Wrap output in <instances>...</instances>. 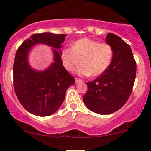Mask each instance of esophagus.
I'll list each match as a JSON object with an SVG mask.
<instances>
[{"label":"esophagus","mask_w":151,"mask_h":151,"mask_svg":"<svg viewBox=\"0 0 151 151\" xmlns=\"http://www.w3.org/2000/svg\"><path fill=\"white\" fill-rule=\"evenodd\" d=\"M75 81L76 83H77V82H79V81H82V80L80 79H79V78H75Z\"/></svg>","instance_id":"esophagus-1"}]
</instances>
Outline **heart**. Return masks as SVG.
I'll return each mask as SVG.
<instances>
[{"instance_id":"1","label":"heart","mask_w":151,"mask_h":151,"mask_svg":"<svg viewBox=\"0 0 151 151\" xmlns=\"http://www.w3.org/2000/svg\"><path fill=\"white\" fill-rule=\"evenodd\" d=\"M114 50L107 43H99L89 37L75 41L70 48H65L60 53V60L64 68L73 72L79 63L77 73L80 76L93 77L101 75L108 69L112 61Z\"/></svg>"}]
</instances>
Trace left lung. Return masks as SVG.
I'll use <instances>...</instances> for the list:
<instances>
[{"label": "left lung", "mask_w": 151, "mask_h": 151, "mask_svg": "<svg viewBox=\"0 0 151 151\" xmlns=\"http://www.w3.org/2000/svg\"><path fill=\"white\" fill-rule=\"evenodd\" d=\"M106 42L114 50L106 70L92 81H88L83 97L91 111L107 115L120 109L132 92L136 74V62L129 45L116 35L109 33Z\"/></svg>", "instance_id": "left-lung-1"}]
</instances>
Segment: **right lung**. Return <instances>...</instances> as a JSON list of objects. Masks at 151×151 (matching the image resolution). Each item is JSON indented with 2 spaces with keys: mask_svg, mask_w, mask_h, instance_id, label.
<instances>
[{
  "mask_svg": "<svg viewBox=\"0 0 151 151\" xmlns=\"http://www.w3.org/2000/svg\"><path fill=\"white\" fill-rule=\"evenodd\" d=\"M66 34L50 32L33 34L18 47L13 64V86L22 106L39 116L52 115L61 106L67 88L74 78L64 68L60 60V48ZM47 44L55 48L54 62L45 71H36L29 65L28 53L34 44ZM60 51L59 52L58 50Z\"/></svg>",
  "mask_w": 151,
  "mask_h": 151,
  "instance_id": "add662e5",
  "label": "right lung"
}]
</instances>
